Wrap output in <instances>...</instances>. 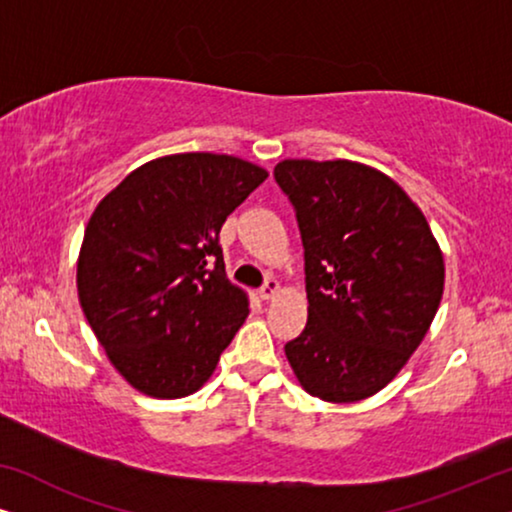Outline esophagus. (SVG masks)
<instances>
[{"instance_id": "34e87169", "label": "esophagus", "mask_w": 512, "mask_h": 512, "mask_svg": "<svg viewBox=\"0 0 512 512\" xmlns=\"http://www.w3.org/2000/svg\"><path fill=\"white\" fill-rule=\"evenodd\" d=\"M279 293V282L275 277H270L268 282H265L263 286H261V291H258V296H261L263 300H272Z\"/></svg>"}]
</instances>
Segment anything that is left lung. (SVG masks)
<instances>
[{"instance_id":"left-lung-1","label":"left lung","mask_w":512,"mask_h":512,"mask_svg":"<svg viewBox=\"0 0 512 512\" xmlns=\"http://www.w3.org/2000/svg\"><path fill=\"white\" fill-rule=\"evenodd\" d=\"M275 179L296 209L310 303L286 359L307 394L363 401L394 380L429 331L443 251L422 209L380 170L282 160Z\"/></svg>"}]
</instances>
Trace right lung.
<instances>
[{
	"instance_id": "obj_1",
	"label": "right lung",
	"mask_w": 512,
	"mask_h": 512,
	"mask_svg": "<svg viewBox=\"0 0 512 512\" xmlns=\"http://www.w3.org/2000/svg\"><path fill=\"white\" fill-rule=\"evenodd\" d=\"M265 179L242 158L174 153L137 167L95 207L76 263L79 300L109 361L142 394L198 391L247 319L219 233Z\"/></svg>"
}]
</instances>
